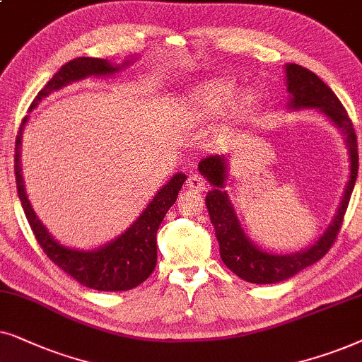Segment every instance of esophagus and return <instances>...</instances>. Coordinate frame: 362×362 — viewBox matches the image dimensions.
Masks as SVG:
<instances>
[{
    "label": "esophagus",
    "mask_w": 362,
    "mask_h": 362,
    "mask_svg": "<svg viewBox=\"0 0 362 362\" xmlns=\"http://www.w3.org/2000/svg\"><path fill=\"white\" fill-rule=\"evenodd\" d=\"M187 187L194 192H204L206 187V182L204 177L199 175V173H192V175L187 178Z\"/></svg>",
    "instance_id": "esophagus-1"
}]
</instances>
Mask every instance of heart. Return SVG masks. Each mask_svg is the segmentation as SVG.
Instances as JSON below:
<instances>
[{
    "mask_svg": "<svg viewBox=\"0 0 362 362\" xmlns=\"http://www.w3.org/2000/svg\"><path fill=\"white\" fill-rule=\"evenodd\" d=\"M235 88L230 83H214L192 93L178 105L177 115L187 122H202L220 115L233 99Z\"/></svg>",
    "mask_w": 362,
    "mask_h": 362,
    "instance_id": "obj_1",
    "label": "heart"
}]
</instances>
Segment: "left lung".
I'll list each match as a JSON object with an SVG mask.
<instances>
[{
    "mask_svg": "<svg viewBox=\"0 0 362 362\" xmlns=\"http://www.w3.org/2000/svg\"><path fill=\"white\" fill-rule=\"evenodd\" d=\"M286 84L288 93L291 94L290 107H315L326 114L332 122L343 131L346 144L349 147L351 157V175L346 185V192L341 202V206L336 214L332 223L322 233V237L305 252L295 255H272L255 247V245L243 233L240 221L235 215L228 195L223 192L226 177V160L223 156H209L199 162V170L206 180L214 185L205 197L206 209H209L210 220L215 226V235L220 245V257L223 263L245 281L268 285L278 283L300 273L317 259H321L329 252L332 243L338 238V233L343 225L344 214L348 210L351 194H353L356 178H358L359 156H358V137H356L354 125L351 122L348 112L341 104L329 86H326L306 67L298 64L286 66Z\"/></svg>",
    "mask_w": 362,
    "mask_h": 362,
    "instance_id": "obj_1",
    "label": "left lung"
}]
</instances>
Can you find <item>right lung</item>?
Returning a JSON list of instances; mask_svg holds the SVG:
<instances>
[{
	"instance_id": "add662e5",
	"label": "right lung",
	"mask_w": 362,
	"mask_h": 362,
	"mask_svg": "<svg viewBox=\"0 0 362 362\" xmlns=\"http://www.w3.org/2000/svg\"><path fill=\"white\" fill-rule=\"evenodd\" d=\"M119 71L110 62L99 57H76L52 76V79L37 93L33 100L31 109L52 90H57L74 81L84 79L88 76H105ZM30 109V110H31ZM28 117L23 119L16 136L14 146V175H16V189L21 200L24 215L30 223L33 233L52 263L57 264L62 272L79 281L81 285L93 288L99 291H127L146 281L151 276L157 264V230L160 226L163 216L168 209L175 204L178 190L185 182L184 173H177L162 187L160 192L153 197V200L142 211V215L120 235L117 240L104 245L103 248L94 252H79L62 247L47 233V230L37 220L33 211L26 192H24L21 177V162H19V148H21L23 127Z\"/></svg>"
}]
</instances>
